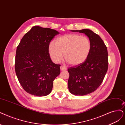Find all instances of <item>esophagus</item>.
<instances>
[{
	"instance_id": "34e87169",
	"label": "esophagus",
	"mask_w": 125,
	"mask_h": 125,
	"mask_svg": "<svg viewBox=\"0 0 125 125\" xmlns=\"http://www.w3.org/2000/svg\"><path fill=\"white\" fill-rule=\"evenodd\" d=\"M60 70L61 71H65L66 70V68L63 66H60Z\"/></svg>"
}]
</instances>
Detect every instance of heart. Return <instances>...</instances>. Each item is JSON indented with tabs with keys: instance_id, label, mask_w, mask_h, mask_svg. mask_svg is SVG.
I'll list each match as a JSON object with an SVG mask.
<instances>
[{
	"instance_id": "obj_1",
	"label": "heart",
	"mask_w": 125,
	"mask_h": 125,
	"mask_svg": "<svg viewBox=\"0 0 125 125\" xmlns=\"http://www.w3.org/2000/svg\"><path fill=\"white\" fill-rule=\"evenodd\" d=\"M91 44L88 38L77 34H68L57 38L55 43H50L48 52L52 61L59 63L64 58L72 66L83 63L88 57Z\"/></svg>"
}]
</instances>
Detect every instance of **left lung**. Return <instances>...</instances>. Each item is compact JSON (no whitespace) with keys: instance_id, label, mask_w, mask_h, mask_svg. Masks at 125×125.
<instances>
[{"instance_id":"obj_1","label":"left lung","mask_w":125,"mask_h":125,"mask_svg":"<svg viewBox=\"0 0 125 125\" xmlns=\"http://www.w3.org/2000/svg\"><path fill=\"white\" fill-rule=\"evenodd\" d=\"M84 33L90 41L91 49L85 61L68 68L70 73L68 87L77 96L90 94L98 89L103 81L108 68L107 48L100 37L90 29L72 30Z\"/></svg>"}]
</instances>
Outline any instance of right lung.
<instances>
[{"mask_svg": "<svg viewBox=\"0 0 125 125\" xmlns=\"http://www.w3.org/2000/svg\"><path fill=\"white\" fill-rule=\"evenodd\" d=\"M59 33L54 29L35 26L25 34L18 45L15 73L28 93L44 96L52 92L53 80L60 73V65L52 61L48 47Z\"/></svg>", "mask_w": 125, "mask_h": 125, "instance_id": "obj_1", "label": "right lung"}]
</instances>
